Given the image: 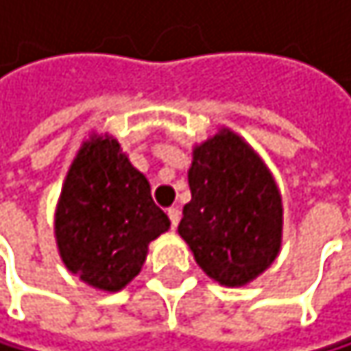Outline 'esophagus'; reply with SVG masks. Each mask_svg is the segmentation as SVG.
<instances>
[{"label":"esophagus","instance_id":"34e87169","mask_svg":"<svg viewBox=\"0 0 351 351\" xmlns=\"http://www.w3.org/2000/svg\"><path fill=\"white\" fill-rule=\"evenodd\" d=\"M168 219H170V225H172V229L179 225V221H181V210L177 208V206H172V208H168Z\"/></svg>","mask_w":351,"mask_h":351}]
</instances>
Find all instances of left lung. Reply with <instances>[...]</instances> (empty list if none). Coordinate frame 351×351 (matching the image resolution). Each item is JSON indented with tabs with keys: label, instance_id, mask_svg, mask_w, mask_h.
I'll return each mask as SVG.
<instances>
[{
	"label": "left lung",
	"instance_id": "obj_1",
	"mask_svg": "<svg viewBox=\"0 0 351 351\" xmlns=\"http://www.w3.org/2000/svg\"><path fill=\"white\" fill-rule=\"evenodd\" d=\"M191 202L179 234L195 263L223 287H244L263 274L282 246V197L271 172L236 132L221 128L195 145Z\"/></svg>",
	"mask_w": 351,
	"mask_h": 351
}]
</instances>
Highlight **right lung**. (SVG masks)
I'll return each mask as SVG.
<instances>
[{"label":"right lung","instance_id":"1","mask_svg":"<svg viewBox=\"0 0 351 351\" xmlns=\"http://www.w3.org/2000/svg\"><path fill=\"white\" fill-rule=\"evenodd\" d=\"M149 181L113 136L92 134L77 152L54 217L60 259L71 274L101 291H122L138 276L147 246L168 232Z\"/></svg>","mask_w":351,"mask_h":351}]
</instances>
